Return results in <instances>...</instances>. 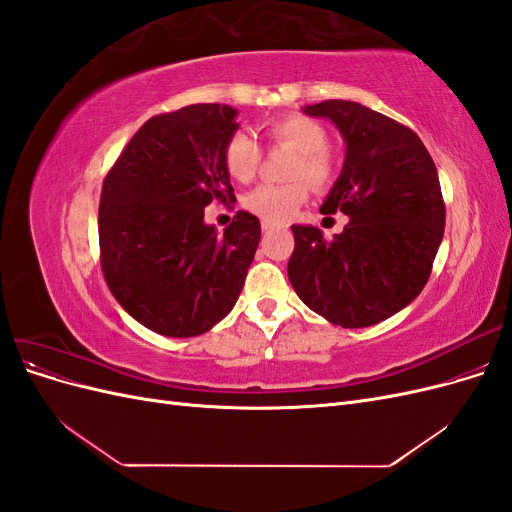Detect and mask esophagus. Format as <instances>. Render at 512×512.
Listing matches in <instances>:
<instances>
[{
	"label": "esophagus",
	"mask_w": 512,
	"mask_h": 512,
	"mask_svg": "<svg viewBox=\"0 0 512 512\" xmlns=\"http://www.w3.org/2000/svg\"><path fill=\"white\" fill-rule=\"evenodd\" d=\"M277 226L275 224H271V222H262V230H265V232H269V230H275Z\"/></svg>",
	"instance_id": "1"
}]
</instances>
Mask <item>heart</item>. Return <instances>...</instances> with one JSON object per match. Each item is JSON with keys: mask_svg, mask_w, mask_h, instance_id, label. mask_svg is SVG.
I'll return each instance as SVG.
<instances>
[{"mask_svg": "<svg viewBox=\"0 0 512 512\" xmlns=\"http://www.w3.org/2000/svg\"><path fill=\"white\" fill-rule=\"evenodd\" d=\"M269 134L273 141L299 151L294 160L292 177H307L316 188L327 185L333 177V158L327 149L329 136L318 121L305 115H286L271 121ZM226 170L232 179L241 183L252 181L258 173L260 147L254 138L239 132L228 141L224 151ZM309 185L305 181L294 183H262L245 196V207L256 213L262 222L282 224L290 220L307 198Z\"/></svg>", "mask_w": 512, "mask_h": 512, "instance_id": "obj_1", "label": "heart"}]
</instances>
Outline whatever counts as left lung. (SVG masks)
Listing matches in <instances>:
<instances>
[{
  "label": "left lung",
  "mask_w": 512,
  "mask_h": 512,
  "mask_svg": "<svg viewBox=\"0 0 512 512\" xmlns=\"http://www.w3.org/2000/svg\"><path fill=\"white\" fill-rule=\"evenodd\" d=\"M335 123L346 160L320 211L348 224L331 241L294 224L288 280L312 312L344 329L378 324L425 288L444 237L446 209L423 141L371 108L327 100L303 108Z\"/></svg>",
  "instance_id": "obj_1"
}]
</instances>
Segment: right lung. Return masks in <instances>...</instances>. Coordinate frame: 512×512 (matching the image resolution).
<instances>
[{
	"mask_svg": "<svg viewBox=\"0 0 512 512\" xmlns=\"http://www.w3.org/2000/svg\"><path fill=\"white\" fill-rule=\"evenodd\" d=\"M237 108L192 104L151 117L102 185L98 232L104 280L126 312L166 337H196L235 307L260 222L239 211L218 235L213 200H235L224 151Z\"/></svg>",
	"mask_w": 512,
	"mask_h": 512,
	"instance_id": "1",
	"label": "right lung"
}]
</instances>
